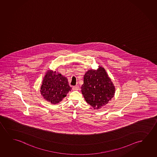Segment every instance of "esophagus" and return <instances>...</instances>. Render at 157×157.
Wrapping results in <instances>:
<instances>
[{
  "mask_svg": "<svg viewBox=\"0 0 157 157\" xmlns=\"http://www.w3.org/2000/svg\"><path fill=\"white\" fill-rule=\"evenodd\" d=\"M79 89H80V87L78 86H75L72 88V90H79Z\"/></svg>",
  "mask_w": 157,
  "mask_h": 157,
  "instance_id": "obj_1",
  "label": "esophagus"
}]
</instances>
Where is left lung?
I'll use <instances>...</instances> for the list:
<instances>
[{
    "label": "left lung",
    "instance_id": "1",
    "mask_svg": "<svg viewBox=\"0 0 157 157\" xmlns=\"http://www.w3.org/2000/svg\"><path fill=\"white\" fill-rule=\"evenodd\" d=\"M81 92L86 102L100 109L107 104L115 93V88L104 68L100 67L97 70H88L84 75Z\"/></svg>",
    "mask_w": 157,
    "mask_h": 157
}]
</instances>
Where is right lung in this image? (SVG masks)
I'll use <instances>...</instances> for the list:
<instances>
[{
	"label": "right lung",
	"mask_w": 157,
	"mask_h": 157,
	"mask_svg": "<svg viewBox=\"0 0 157 157\" xmlns=\"http://www.w3.org/2000/svg\"><path fill=\"white\" fill-rule=\"evenodd\" d=\"M71 90L67 79L56 71L48 70L42 81L40 92L53 104L60 102Z\"/></svg>",
	"instance_id": "add662e5"
}]
</instances>
